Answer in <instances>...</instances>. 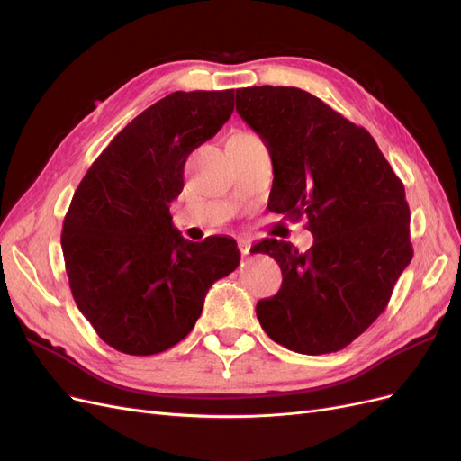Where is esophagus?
<instances>
[{
	"mask_svg": "<svg viewBox=\"0 0 461 461\" xmlns=\"http://www.w3.org/2000/svg\"><path fill=\"white\" fill-rule=\"evenodd\" d=\"M252 239H249V236H239V249H240V254L242 256H248L249 254V248H252Z\"/></svg>",
	"mask_w": 461,
	"mask_h": 461,
	"instance_id": "obj_1",
	"label": "esophagus"
}]
</instances>
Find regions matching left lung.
<instances>
[{"mask_svg":"<svg viewBox=\"0 0 461 461\" xmlns=\"http://www.w3.org/2000/svg\"><path fill=\"white\" fill-rule=\"evenodd\" d=\"M236 111L271 151L269 209L308 215L313 234L303 254L276 239L252 248L283 271L256 305L259 323L292 352H339L384 312L411 261L406 190L373 136L310 92L240 88Z\"/></svg>","mask_w":461,"mask_h":461,"instance_id":"8db88e82","label":"left lung"}]
</instances>
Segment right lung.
I'll list each match as a JSON object with an SVG mask.
<instances>
[{"label": "right lung", "mask_w": 461, "mask_h": 461, "mask_svg": "<svg viewBox=\"0 0 461 461\" xmlns=\"http://www.w3.org/2000/svg\"><path fill=\"white\" fill-rule=\"evenodd\" d=\"M232 111L234 90L165 95L109 142L68 205L61 248L73 298L122 354L153 356L183 340L207 290L239 267L232 239L190 242L169 213L188 156Z\"/></svg>", "instance_id": "obj_1"}]
</instances>
